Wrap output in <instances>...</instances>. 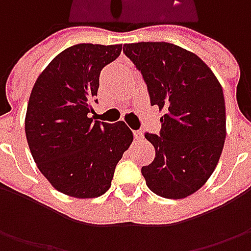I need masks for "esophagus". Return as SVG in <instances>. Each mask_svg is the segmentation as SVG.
I'll return each mask as SVG.
<instances>
[{"mask_svg": "<svg viewBox=\"0 0 251 251\" xmlns=\"http://www.w3.org/2000/svg\"><path fill=\"white\" fill-rule=\"evenodd\" d=\"M134 138H135V140H142V138H144V135H142V132H141V131H134Z\"/></svg>", "mask_w": 251, "mask_h": 251, "instance_id": "esophagus-1", "label": "esophagus"}]
</instances>
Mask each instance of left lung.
I'll return each instance as SVG.
<instances>
[{"instance_id": "left-lung-1", "label": "left lung", "mask_w": 251, "mask_h": 251, "mask_svg": "<svg viewBox=\"0 0 251 251\" xmlns=\"http://www.w3.org/2000/svg\"><path fill=\"white\" fill-rule=\"evenodd\" d=\"M147 82L151 104L163 111L159 135L145 134L155 159L141 172L151 191L181 200L202 187L217 168L226 137L222 86L197 54L166 42L124 44Z\"/></svg>"}]
</instances>
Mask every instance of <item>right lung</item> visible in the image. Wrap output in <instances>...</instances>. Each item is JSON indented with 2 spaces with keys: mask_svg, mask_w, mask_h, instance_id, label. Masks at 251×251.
I'll return each mask as SVG.
<instances>
[{
  "mask_svg": "<svg viewBox=\"0 0 251 251\" xmlns=\"http://www.w3.org/2000/svg\"><path fill=\"white\" fill-rule=\"evenodd\" d=\"M120 53L121 44H75L55 55L34 82L25 117L26 140L42 175L65 196L104 194L134 140L124 121L89 117L101 68Z\"/></svg>",
  "mask_w": 251,
  "mask_h": 251,
  "instance_id": "obj_1",
  "label": "right lung"
}]
</instances>
